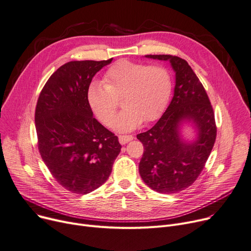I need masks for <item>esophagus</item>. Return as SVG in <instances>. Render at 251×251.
<instances>
[{"label": "esophagus", "instance_id": "34e87169", "mask_svg": "<svg viewBox=\"0 0 251 251\" xmlns=\"http://www.w3.org/2000/svg\"><path fill=\"white\" fill-rule=\"evenodd\" d=\"M133 138H134V137H133L132 135H120L119 136V142L122 145H124V144L130 142L131 140H133Z\"/></svg>", "mask_w": 251, "mask_h": 251}]
</instances>
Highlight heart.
<instances>
[{"label":"heart","instance_id":"1","mask_svg":"<svg viewBox=\"0 0 251 251\" xmlns=\"http://www.w3.org/2000/svg\"><path fill=\"white\" fill-rule=\"evenodd\" d=\"M172 91L169 72L160 65L119 60L107 71L104 83L92 81L87 90L88 103L103 124H112L119 102L124 97L125 109L116 117L113 128L129 132L142 122L157 119Z\"/></svg>","mask_w":251,"mask_h":251}]
</instances>
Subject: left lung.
<instances>
[{"label":"left lung","mask_w":251,"mask_h":251,"mask_svg":"<svg viewBox=\"0 0 251 251\" xmlns=\"http://www.w3.org/2000/svg\"><path fill=\"white\" fill-rule=\"evenodd\" d=\"M145 57L169 61L176 82L160 119L137 135L144 146L139 174L153 191L176 194L193 185L204 169L216 139L214 112L203 85L185 59L166 54ZM185 126L194 130L192 140L184 137Z\"/></svg>","instance_id":"left-lung-1"}]
</instances>
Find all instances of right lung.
Masks as SVG:
<instances>
[{
	"label": "right lung",
	"instance_id": "obj_1",
	"mask_svg": "<svg viewBox=\"0 0 251 251\" xmlns=\"http://www.w3.org/2000/svg\"><path fill=\"white\" fill-rule=\"evenodd\" d=\"M113 58L63 64L42 89L35 111L40 155L59 185L89 194L108 179L121 151L118 137L94 118L87 90Z\"/></svg>",
	"mask_w": 251,
	"mask_h": 251
}]
</instances>
